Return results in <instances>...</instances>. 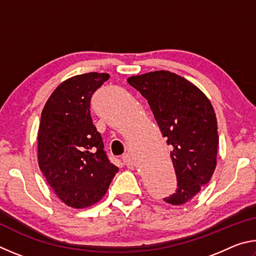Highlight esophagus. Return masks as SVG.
I'll list each match as a JSON object with an SVG mask.
<instances>
[{"instance_id":"esophagus-1","label":"esophagus","mask_w":256,"mask_h":256,"mask_svg":"<svg viewBox=\"0 0 256 256\" xmlns=\"http://www.w3.org/2000/svg\"><path fill=\"white\" fill-rule=\"evenodd\" d=\"M122 160H123L124 164H128V166H131V164H133L132 157H131V154H124L122 156Z\"/></svg>"}]
</instances>
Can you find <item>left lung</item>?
Segmentation results:
<instances>
[{
    "label": "left lung",
    "mask_w": 256,
    "mask_h": 256,
    "mask_svg": "<svg viewBox=\"0 0 256 256\" xmlns=\"http://www.w3.org/2000/svg\"><path fill=\"white\" fill-rule=\"evenodd\" d=\"M130 86L148 100L174 164L177 188L164 198L184 204L209 183L216 164L219 136L211 102L198 86L170 71L131 76Z\"/></svg>",
    "instance_id": "8db88e82"
}]
</instances>
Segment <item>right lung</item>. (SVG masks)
Returning <instances> with one entry per match:
<instances>
[{
	"mask_svg": "<svg viewBox=\"0 0 256 256\" xmlns=\"http://www.w3.org/2000/svg\"><path fill=\"white\" fill-rule=\"evenodd\" d=\"M108 79L97 72L72 76L54 90L42 112L40 168L56 196L76 209L100 200L118 172L90 115V99Z\"/></svg>",
	"mask_w": 256,
	"mask_h": 256,
	"instance_id": "right-lung-1",
	"label": "right lung"
}]
</instances>
